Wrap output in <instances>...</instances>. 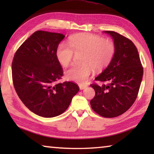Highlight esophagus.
<instances>
[{"instance_id": "esophagus-1", "label": "esophagus", "mask_w": 154, "mask_h": 154, "mask_svg": "<svg viewBox=\"0 0 154 154\" xmlns=\"http://www.w3.org/2000/svg\"><path fill=\"white\" fill-rule=\"evenodd\" d=\"M79 86L80 90H83V89H85V88H86V87H88V85H84V84H79Z\"/></svg>"}]
</instances>
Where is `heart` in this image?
Masks as SVG:
<instances>
[{"label": "heart", "instance_id": "heart-1", "mask_svg": "<svg viewBox=\"0 0 154 154\" xmlns=\"http://www.w3.org/2000/svg\"><path fill=\"white\" fill-rule=\"evenodd\" d=\"M69 44L60 43L56 49V58L60 64L66 66L72 62L75 54H82L79 61L65 72L68 79L84 83L92 74L93 69L101 71L107 66L113 59L116 45L109 38L89 33H81L72 36Z\"/></svg>", "mask_w": 154, "mask_h": 154}]
</instances>
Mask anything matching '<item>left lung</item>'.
Here are the masks:
<instances>
[{"label": "left lung", "instance_id": "obj_1", "mask_svg": "<svg viewBox=\"0 0 154 154\" xmlns=\"http://www.w3.org/2000/svg\"><path fill=\"white\" fill-rule=\"evenodd\" d=\"M114 40L116 52L110 64L90 84L95 96L92 109L104 118H116L128 110L137 97L143 68L131 40L114 31H104Z\"/></svg>", "mask_w": 154, "mask_h": 154}]
</instances>
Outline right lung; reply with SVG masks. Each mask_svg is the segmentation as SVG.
<instances>
[{
  "instance_id": "add662e5",
  "label": "right lung",
  "mask_w": 154,
  "mask_h": 154,
  "mask_svg": "<svg viewBox=\"0 0 154 154\" xmlns=\"http://www.w3.org/2000/svg\"><path fill=\"white\" fill-rule=\"evenodd\" d=\"M62 34L38 30L20 45L12 62V79L25 106L43 118L61 115L79 90L72 82L60 83L63 69L56 49Z\"/></svg>"
}]
</instances>
